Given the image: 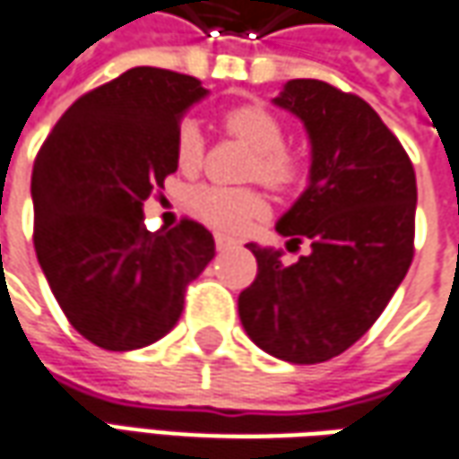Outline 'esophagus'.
Wrapping results in <instances>:
<instances>
[{"label":"esophagus","instance_id":"1","mask_svg":"<svg viewBox=\"0 0 459 459\" xmlns=\"http://www.w3.org/2000/svg\"><path fill=\"white\" fill-rule=\"evenodd\" d=\"M233 246H236L233 238L223 236V233H215V248H218V251H226V248H233Z\"/></svg>","mask_w":459,"mask_h":459}]
</instances>
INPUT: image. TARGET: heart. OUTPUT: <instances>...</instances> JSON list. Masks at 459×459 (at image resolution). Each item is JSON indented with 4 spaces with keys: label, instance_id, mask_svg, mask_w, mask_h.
<instances>
[{
    "label": "heart",
    "instance_id": "1",
    "mask_svg": "<svg viewBox=\"0 0 459 459\" xmlns=\"http://www.w3.org/2000/svg\"><path fill=\"white\" fill-rule=\"evenodd\" d=\"M226 129L236 139H241L248 150L254 152V162L248 175L274 190H287L302 178L299 160L284 150L287 134L274 114H269L264 106H238L226 114ZM175 157L182 172H193L203 162V134L195 121H182L175 136ZM190 208L203 223L218 230H241L264 213V198L256 190L246 187H218L203 185L193 190Z\"/></svg>",
    "mask_w": 459,
    "mask_h": 459
}]
</instances>
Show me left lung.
<instances>
[{
  "mask_svg": "<svg viewBox=\"0 0 459 459\" xmlns=\"http://www.w3.org/2000/svg\"><path fill=\"white\" fill-rule=\"evenodd\" d=\"M274 106L309 136V182L277 221L294 264L248 244L259 272L238 294L246 335L287 363H323L368 333L414 259L417 178L409 154L363 99L312 78L287 81Z\"/></svg>",
  "mask_w": 459,
  "mask_h": 459,
  "instance_id": "1",
  "label": "left lung"
}]
</instances>
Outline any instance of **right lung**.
<instances>
[{
    "instance_id": "1",
    "label": "right lung",
    "mask_w": 459,
    "mask_h": 459,
    "mask_svg": "<svg viewBox=\"0 0 459 459\" xmlns=\"http://www.w3.org/2000/svg\"><path fill=\"white\" fill-rule=\"evenodd\" d=\"M198 78L139 65L81 96L32 167L35 251L71 325L103 351H136L178 325L185 287L215 256L211 230L144 229V200L178 169Z\"/></svg>"
}]
</instances>
